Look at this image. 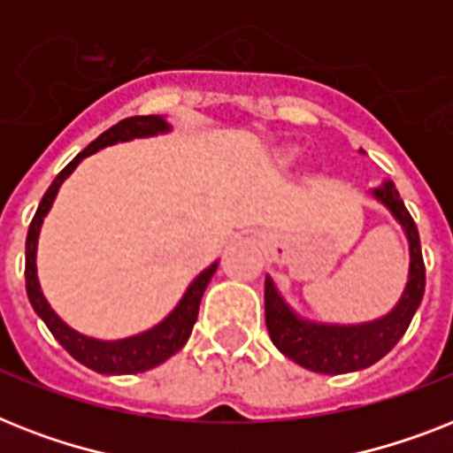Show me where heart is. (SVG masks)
Returning <instances> with one entry per match:
<instances>
[{
    "label": "heart",
    "mask_w": 453,
    "mask_h": 453,
    "mask_svg": "<svg viewBox=\"0 0 453 453\" xmlns=\"http://www.w3.org/2000/svg\"><path fill=\"white\" fill-rule=\"evenodd\" d=\"M295 158V151H288V154H283V161H292Z\"/></svg>",
    "instance_id": "1"
}]
</instances>
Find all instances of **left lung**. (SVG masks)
I'll use <instances>...</instances> for the list:
<instances>
[{"label":"left lung","mask_w":453,"mask_h":453,"mask_svg":"<svg viewBox=\"0 0 453 453\" xmlns=\"http://www.w3.org/2000/svg\"><path fill=\"white\" fill-rule=\"evenodd\" d=\"M372 194L379 203L390 210V215L400 222L404 236L410 241V276L400 302L393 306L390 313L363 325L313 323L289 309V303L280 296L269 276L264 283V313H266L271 342L276 343V349L283 356L311 372L346 374V372L365 370L376 360H381L403 339L423 299L426 266H423L421 238L410 210L404 208L393 182H383L381 187L372 189Z\"/></svg>","instance_id":"obj_1"}]
</instances>
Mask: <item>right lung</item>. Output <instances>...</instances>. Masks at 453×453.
<instances>
[{"label": "right lung", "instance_id": "obj_1", "mask_svg": "<svg viewBox=\"0 0 453 453\" xmlns=\"http://www.w3.org/2000/svg\"><path fill=\"white\" fill-rule=\"evenodd\" d=\"M168 121L164 117H157V114L124 119L117 126H111L110 130H104L103 135L96 137L81 154H77L70 164L58 173L53 184L43 194L42 203H39L37 212L32 217L30 229H27V241H25V288H27L32 309L46 323V327L50 329V334L56 336L58 343L74 360L86 365L88 370L100 372V374H137V372L151 370V367L165 363L170 356H175L177 350L182 349L187 339L191 336V329H194V323H196L198 318V303H201V296H203L205 288H208L210 278L215 276L217 262L210 264L208 269L201 271L194 278V283L187 288L180 303L170 311L161 323L135 336H126V339H119V342H103V339L81 334V332L72 329L67 323H63L56 311L50 309V303L46 302L37 278L39 231H42L43 217L49 215L50 205L56 201L60 184L72 175V170L77 168L83 158L96 154L97 150L110 147V144L128 142V140H135V137L161 135V133H168Z\"/></svg>", "mask_w": 453, "mask_h": 453}]
</instances>
